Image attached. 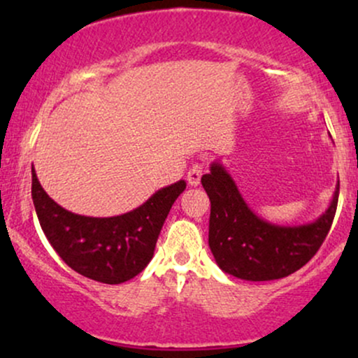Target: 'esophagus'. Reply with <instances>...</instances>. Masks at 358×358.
Masks as SVG:
<instances>
[{
    "mask_svg": "<svg viewBox=\"0 0 358 358\" xmlns=\"http://www.w3.org/2000/svg\"><path fill=\"white\" fill-rule=\"evenodd\" d=\"M202 173H203L202 163H193L190 170H188V175H187L188 183H190L192 187H196V185H200V178H202Z\"/></svg>",
    "mask_w": 358,
    "mask_h": 358,
    "instance_id": "34e87169",
    "label": "esophagus"
}]
</instances>
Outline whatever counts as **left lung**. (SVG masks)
I'll use <instances>...</instances> for the list:
<instances>
[{"mask_svg": "<svg viewBox=\"0 0 358 358\" xmlns=\"http://www.w3.org/2000/svg\"><path fill=\"white\" fill-rule=\"evenodd\" d=\"M210 199L208 245L224 273L245 281H271L296 273L322 248L338 203L340 183L330 207L306 225H276L257 217L220 163L202 176Z\"/></svg>", "mask_w": 358, "mask_h": 358, "instance_id": "obj_1", "label": "left lung"}]
</instances>
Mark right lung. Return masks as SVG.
Wrapping results in <instances>:
<instances>
[{
  "label": "right lung",
  "mask_w": 358,
  "mask_h": 358,
  "mask_svg": "<svg viewBox=\"0 0 358 358\" xmlns=\"http://www.w3.org/2000/svg\"><path fill=\"white\" fill-rule=\"evenodd\" d=\"M185 188L180 180L134 210L101 219L77 215L53 202L31 170V199L50 245L69 268L106 285H121L146 268L168 212Z\"/></svg>",
  "instance_id": "obj_1"
}]
</instances>
